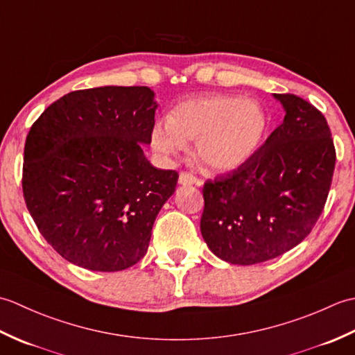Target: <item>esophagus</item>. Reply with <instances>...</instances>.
I'll use <instances>...</instances> for the list:
<instances>
[{
	"label": "esophagus",
	"instance_id": "1",
	"mask_svg": "<svg viewBox=\"0 0 355 355\" xmlns=\"http://www.w3.org/2000/svg\"><path fill=\"white\" fill-rule=\"evenodd\" d=\"M178 183L183 184V186H186V184H197V186H201V180L195 177L193 173L182 172V173H180V177H178Z\"/></svg>",
	"mask_w": 355,
	"mask_h": 355
}]
</instances>
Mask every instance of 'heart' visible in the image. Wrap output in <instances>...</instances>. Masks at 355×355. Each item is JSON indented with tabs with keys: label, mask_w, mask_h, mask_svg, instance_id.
<instances>
[{
	"label": "heart",
	"mask_w": 355,
	"mask_h": 355,
	"mask_svg": "<svg viewBox=\"0 0 355 355\" xmlns=\"http://www.w3.org/2000/svg\"><path fill=\"white\" fill-rule=\"evenodd\" d=\"M268 128L261 103L239 96H202L178 103L169 119L150 131V143L158 154L177 155L186 141H197L195 157L212 172L238 169L256 154Z\"/></svg>",
	"instance_id": "1"
}]
</instances>
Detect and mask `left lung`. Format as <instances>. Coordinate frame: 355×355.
I'll return each instance as SVG.
<instances>
[{"mask_svg":"<svg viewBox=\"0 0 355 355\" xmlns=\"http://www.w3.org/2000/svg\"><path fill=\"white\" fill-rule=\"evenodd\" d=\"M284 122L238 169L207 180L201 235L218 258L253 266L302 243L328 198L336 148L322 112L294 94H275Z\"/></svg>","mask_w":355,"mask_h":355,"instance_id":"8db88e82","label":"left lung"}]
</instances>
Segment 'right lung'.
I'll use <instances>...</instances> for the list:
<instances>
[{
	"label": "right lung",
	"instance_id": "obj_1",
	"mask_svg": "<svg viewBox=\"0 0 355 355\" xmlns=\"http://www.w3.org/2000/svg\"><path fill=\"white\" fill-rule=\"evenodd\" d=\"M157 103L148 87L78 89L53 102L24 146L22 192L45 241L64 259L120 271L148 252L177 171L143 154Z\"/></svg>",
	"mask_w": 355,
	"mask_h": 355
}]
</instances>
